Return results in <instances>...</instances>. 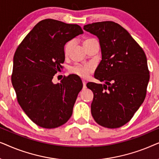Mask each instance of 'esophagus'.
<instances>
[{
    "instance_id": "obj_1",
    "label": "esophagus",
    "mask_w": 159,
    "mask_h": 159,
    "mask_svg": "<svg viewBox=\"0 0 159 159\" xmlns=\"http://www.w3.org/2000/svg\"><path fill=\"white\" fill-rule=\"evenodd\" d=\"M82 84H83V89H85L86 88V82L83 80H82Z\"/></svg>"
}]
</instances>
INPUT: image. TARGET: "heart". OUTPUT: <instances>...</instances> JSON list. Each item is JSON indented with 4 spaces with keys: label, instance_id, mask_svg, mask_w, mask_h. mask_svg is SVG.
Segmentation results:
<instances>
[{
    "label": "heart",
    "instance_id": "obj_1",
    "mask_svg": "<svg viewBox=\"0 0 159 159\" xmlns=\"http://www.w3.org/2000/svg\"><path fill=\"white\" fill-rule=\"evenodd\" d=\"M94 40V39L92 38H89V39H86L84 41L83 44H86L87 43L90 42V41ZM73 41L70 40L69 42H67L66 44L64 45V54L66 56H67L70 51V49L71 46L73 45ZM93 67L92 65L90 64H76L75 66H71L70 68V71L71 73L75 74V75H77L78 76L81 77H87L88 76L89 74H90L91 71H93Z\"/></svg>",
    "mask_w": 159,
    "mask_h": 159
}]
</instances>
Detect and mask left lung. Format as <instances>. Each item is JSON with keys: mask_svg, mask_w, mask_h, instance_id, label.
<instances>
[{"mask_svg": "<svg viewBox=\"0 0 159 159\" xmlns=\"http://www.w3.org/2000/svg\"><path fill=\"white\" fill-rule=\"evenodd\" d=\"M84 30L99 39L102 60L94 77L105 83L87 84L94 94L91 114L102 127L119 128L130 121L145 100L150 79L146 56L114 21L89 24Z\"/></svg>", "mask_w": 159, "mask_h": 159, "instance_id": "8db88e82", "label": "left lung"}]
</instances>
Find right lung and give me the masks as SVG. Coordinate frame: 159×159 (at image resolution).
<instances>
[{"mask_svg": "<svg viewBox=\"0 0 159 159\" xmlns=\"http://www.w3.org/2000/svg\"><path fill=\"white\" fill-rule=\"evenodd\" d=\"M82 33L79 25L46 19L34 26L16 50L11 82L17 101L41 127H60L72 114L82 80L73 75L61 83L52 80L63 68L65 44Z\"/></svg>", "mask_w": 159, "mask_h": 159, "instance_id": "obj_1", "label": "right lung"}]
</instances>
